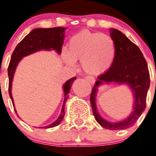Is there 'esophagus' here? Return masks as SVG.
<instances>
[{"instance_id":"34e87169","label":"esophagus","mask_w":156,"mask_h":156,"mask_svg":"<svg viewBox=\"0 0 156 156\" xmlns=\"http://www.w3.org/2000/svg\"><path fill=\"white\" fill-rule=\"evenodd\" d=\"M86 80H87L90 83H91V84L95 83V79L93 78V76H87L86 77Z\"/></svg>"}]
</instances>
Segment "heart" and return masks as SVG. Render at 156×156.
<instances>
[{
	"label": "heart",
	"mask_w": 156,
	"mask_h": 156,
	"mask_svg": "<svg viewBox=\"0 0 156 156\" xmlns=\"http://www.w3.org/2000/svg\"><path fill=\"white\" fill-rule=\"evenodd\" d=\"M115 44L110 36L91 31H81L69 39L68 50L62 57L67 64L73 66L80 60L81 66L90 75H99L110 68L115 57Z\"/></svg>",
	"instance_id": "b5f03b06"
}]
</instances>
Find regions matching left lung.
Listing matches in <instances>:
<instances>
[{"label":"left lung","instance_id":"1","mask_svg":"<svg viewBox=\"0 0 156 156\" xmlns=\"http://www.w3.org/2000/svg\"><path fill=\"white\" fill-rule=\"evenodd\" d=\"M109 33L115 44V60L108 70L97 77L90 95V103L95 119L102 127L110 130L126 129L134 125L146 109L150 77L147 63L139 47L119 30L110 28ZM111 83L127 85L133 97L131 113L124 120L115 123L103 119L96 107L98 88L104 84Z\"/></svg>","mask_w":156,"mask_h":156}]
</instances>
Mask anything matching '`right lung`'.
Wrapping results in <instances>:
<instances>
[{
    "instance_id": "add662e5",
    "label": "right lung",
    "mask_w": 156,
    "mask_h": 156,
    "mask_svg": "<svg viewBox=\"0 0 156 156\" xmlns=\"http://www.w3.org/2000/svg\"><path fill=\"white\" fill-rule=\"evenodd\" d=\"M66 30V27H62L53 28H36V29L31 30L17 45L15 50L12 53L8 69H7V73H8L9 76V95H10V97L11 99L14 108L15 106H14V99H13L11 91H12V83L13 80H14V76L17 65L24 57L29 56L36 52L41 51V50H47V51L55 50L58 54H60L62 50V46H63V41H64ZM76 79V76L71 78L63 85L64 100H63V106H62L61 112H60L58 118L50 125L46 126H39L38 128H53V127L57 126L59 124L61 123L65 115V105H66V100L69 97L68 94L70 92L73 83ZM15 112H17L16 109ZM17 116L19 117V115H17Z\"/></svg>"
}]
</instances>
